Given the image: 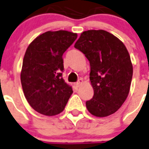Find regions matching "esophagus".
Segmentation results:
<instances>
[{"instance_id":"34e87169","label":"esophagus","mask_w":149,"mask_h":149,"mask_svg":"<svg viewBox=\"0 0 149 149\" xmlns=\"http://www.w3.org/2000/svg\"><path fill=\"white\" fill-rule=\"evenodd\" d=\"M83 83V80L82 79H79V81L77 82V83H76V86H77V87H79L81 86V84Z\"/></svg>"}]
</instances>
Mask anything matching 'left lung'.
Here are the masks:
<instances>
[{
  "label": "left lung",
  "instance_id": "obj_1",
  "mask_svg": "<svg viewBox=\"0 0 149 149\" xmlns=\"http://www.w3.org/2000/svg\"><path fill=\"white\" fill-rule=\"evenodd\" d=\"M90 64L89 79L93 97L86 101L90 113L106 117L120 108L129 95L133 68L124 43L103 30H90L81 33L74 45Z\"/></svg>",
  "mask_w": 149,
  "mask_h": 149
}]
</instances>
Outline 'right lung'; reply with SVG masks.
<instances>
[{
	"label": "right lung",
	"mask_w": 149,
	"mask_h": 149,
	"mask_svg": "<svg viewBox=\"0 0 149 149\" xmlns=\"http://www.w3.org/2000/svg\"><path fill=\"white\" fill-rule=\"evenodd\" d=\"M77 38V33L67 31H47L26 49L20 81L28 103L40 114L60 113L72 95V87L62 77L63 54Z\"/></svg>",
	"instance_id": "1"
}]
</instances>
